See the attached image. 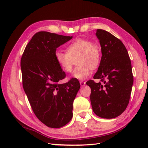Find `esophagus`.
<instances>
[{"mask_svg":"<svg viewBox=\"0 0 148 148\" xmlns=\"http://www.w3.org/2000/svg\"><path fill=\"white\" fill-rule=\"evenodd\" d=\"M80 85H81V86H84L85 85H86V82H80Z\"/></svg>","mask_w":148,"mask_h":148,"instance_id":"1","label":"esophagus"}]
</instances>
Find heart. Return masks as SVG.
Instances as JSON below:
<instances>
[{
  "instance_id": "1",
  "label": "heart",
  "mask_w": 148,
  "mask_h": 148,
  "mask_svg": "<svg viewBox=\"0 0 148 148\" xmlns=\"http://www.w3.org/2000/svg\"><path fill=\"white\" fill-rule=\"evenodd\" d=\"M67 52L57 51L55 58L61 69L65 72H71L76 64L78 65L72 77L80 81L86 79L91 75V69L97 68L101 59V51L98 45L85 39H77L70 44Z\"/></svg>"
}]
</instances>
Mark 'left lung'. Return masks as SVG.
<instances>
[{"label":"left lung","mask_w":148,"mask_h":148,"mask_svg":"<svg viewBox=\"0 0 148 148\" xmlns=\"http://www.w3.org/2000/svg\"><path fill=\"white\" fill-rule=\"evenodd\" d=\"M96 36L101 47L102 57L93 76L102 82H87L91 93L94 113L104 119L115 118L127 108L133 84L131 62L126 47L109 32L97 29Z\"/></svg>","instance_id":"8db88e82"}]
</instances>
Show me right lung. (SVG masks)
<instances>
[{"instance_id":"1","label":"right lung","mask_w":148,"mask_h":148,"mask_svg":"<svg viewBox=\"0 0 148 148\" xmlns=\"http://www.w3.org/2000/svg\"><path fill=\"white\" fill-rule=\"evenodd\" d=\"M72 38L46 31L37 32L21 59L23 86L29 103L40 121L51 128H60L71 121L72 104L80 88L75 78L60 84L66 74L55 58L57 47Z\"/></svg>"}]
</instances>
